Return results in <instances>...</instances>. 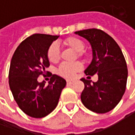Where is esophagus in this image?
<instances>
[{"label": "esophagus", "instance_id": "obj_1", "mask_svg": "<svg viewBox=\"0 0 135 135\" xmlns=\"http://www.w3.org/2000/svg\"><path fill=\"white\" fill-rule=\"evenodd\" d=\"M66 82H67V84L70 85V84H72L73 83V80H67Z\"/></svg>", "mask_w": 135, "mask_h": 135}]
</instances>
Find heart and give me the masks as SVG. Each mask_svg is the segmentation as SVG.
I'll return each mask as SVG.
<instances>
[{"instance_id":"obj_1","label":"heart","mask_w":135,"mask_h":135,"mask_svg":"<svg viewBox=\"0 0 135 135\" xmlns=\"http://www.w3.org/2000/svg\"><path fill=\"white\" fill-rule=\"evenodd\" d=\"M64 44L76 52V57L79 59H86L87 55L85 53L84 47L85 44L81 39L76 37H69L63 41ZM47 57L48 60L52 63H56L60 59V50L56 43H52L47 50ZM83 68V65L80 62H75L73 63H62L58 69V73L66 78H72L73 76Z\"/></svg>"}]
</instances>
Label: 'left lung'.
<instances>
[{"label":"left lung","mask_w":135,"mask_h":135,"mask_svg":"<svg viewBox=\"0 0 135 135\" xmlns=\"http://www.w3.org/2000/svg\"><path fill=\"white\" fill-rule=\"evenodd\" d=\"M75 33L87 39L92 47L93 59L85 74L98 76L93 83L81 79L84 84L80 95L82 103L94 113H108L117 105L126 90L127 67L121 49L112 37L101 30L88 29Z\"/></svg>","instance_id":"obj_1"}]
</instances>
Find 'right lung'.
I'll return each mask as SVG.
<instances>
[{
	"label": "right lung",
	"instance_id": "1",
	"mask_svg": "<svg viewBox=\"0 0 135 135\" xmlns=\"http://www.w3.org/2000/svg\"><path fill=\"white\" fill-rule=\"evenodd\" d=\"M59 36L35 33L26 38L16 48L11 60L8 82L14 99L28 116L42 118L57 106L66 81L51 74L48 85L39 83L50 63L47 57L48 47Z\"/></svg>",
	"mask_w": 135,
	"mask_h": 135
}]
</instances>
